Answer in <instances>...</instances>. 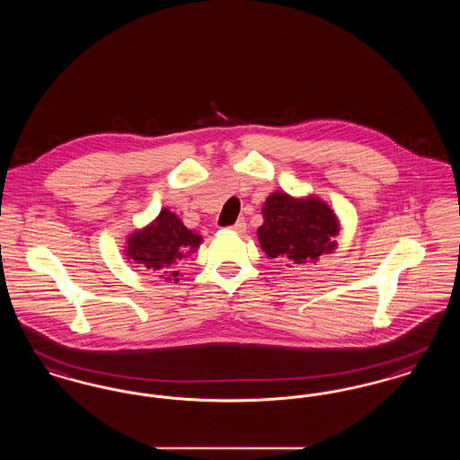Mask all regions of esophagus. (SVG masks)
I'll use <instances>...</instances> for the list:
<instances>
[{"label": "esophagus", "mask_w": 460, "mask_h": 460, "mask_svg": "<svg viewBox=\"0 0 460 460\" xmlns=\"http://www.w3.org/2000/svg\"><path fill=\"white\" fill-rule=\"evenodd\" d=\"M229 229L234 231V233H240L241 234V233H244V229H246V222L243 219L236 220V224H233Z\"/></svg>", "instance_id": "34e87169"}]
</instances>
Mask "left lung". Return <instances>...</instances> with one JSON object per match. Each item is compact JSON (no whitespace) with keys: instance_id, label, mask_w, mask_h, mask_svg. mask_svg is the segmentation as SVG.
I'll list each match as a JSON object with an SVG mask.
<instances>
[{"instance_id":"left-lung-1","label":"left lung","mask_w":460,"mask_h":460,"mask_svg":"<svg viewBox=\"0 0 460 460\" xmlns=\"http://www.w3.org/2000/svg\"><path fill=\"white\" fill-rule=\"evenodd\" d=\"M262 214L257 236L269 259L293 267L317 261L336 248L340 224L319 198L296 199L276 191L265 199Z\"/></svg>"}]
</instances>
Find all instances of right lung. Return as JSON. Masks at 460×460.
Wrapping results in <instances>:
<instances>
[{
  "mask_svg": "<svg viewBox=\"0 0 460 460\" xmlns=\"http://www.w3.org/2000/svg\"><path fill=\"white\" fill-rule=\"evenodd\" d=\"M126 244L129 261L146 269L162 270L167 281H179L174 265L198 250L201 236L190 231L175 214L164 208L150 226L132 233Z\"/></svg>",
  "mask_w": 460,
  "mask_h": 460,
  "instance_id": "obj_1",
  "label": "right lung"
}]
</instances>
